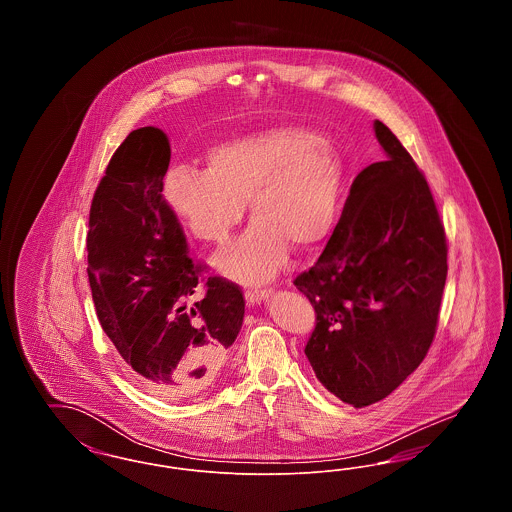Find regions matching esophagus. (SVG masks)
<instances>
[{"label": "esophagus", "mask_w": 512, "mask_h": 512, "mask_svg": "<svg viewBox=\"0 0 512 512\" xmlns=\"http://www.w3.org/2000/svg\"><path fill=\"white\" fill-rule=\"evenodd\" d=\"M268 295H270V290H247L245 292V301H247V305L249 307H253V305H259L261 301H265Z\"/></svg>", "instance_id": "1"}]
</instances>
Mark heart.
Segmentation results:
<instances>
[{"label":"heart","mask_w":512,"mask_h":512,"mask_svg":"<svg viewBox=\"0 0 512 512\" xmlns=\"http://www.w3.org/2000/svg\"><path fill=\"white\" fill-rule=\"evenodd\" d=\"M341 163L315 132L276 126L211 147L205 169L176 167L163 182V201L188 234L205 245L226 244L249 207L253 226L215 259L232 280L257 284L288 261L290 247L311 251L338 215Z\"/></svg>","instance_id":"heart-1"}]
</instances>
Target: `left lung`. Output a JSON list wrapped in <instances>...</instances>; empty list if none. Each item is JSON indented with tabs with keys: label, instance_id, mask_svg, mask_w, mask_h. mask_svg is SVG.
Listing matches in <instances>:
<instances>
[{
	"label": "left lung",
	"instance_id": "obj_1",
	"mask_svg": "<svg viewBox=\"0 0 512 512\" xmlns=\"http://www.w3.org/2000/svg\"><path fill=\"white\" fill-rule=\"evenodd\" d=\"M374 132L386 161L357 174L322 255L293 280L317 315L305 355L320 384L357 409L388 397L424 361L447 278L430 186L384 122Z\"/></svg>",
	"mask_w": 512,
	"mask_h": 512
}]
</instances>
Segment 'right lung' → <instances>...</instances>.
Here are the masks:
<instances>
[{
	"instance_id": "add662e5",
	"label": "right lung",
	"mask_w": 512,
	"mask_h": 512,
	"mask_svg": "<svg viewBox=\"0 0 512 512\" xmlns=\"http://www.w3.org/2000/svg\"><path fill=\"white\" fill-rule=\"evenodd\" d=\"M171 163L167 134L144 126L113 153L90 209L88 280L103 332L128 374L149 393L178 401L205 390L219 374L244 322L240 286L201 282L184 230L163 201Z\"/></svg>"
}]
</instances>
